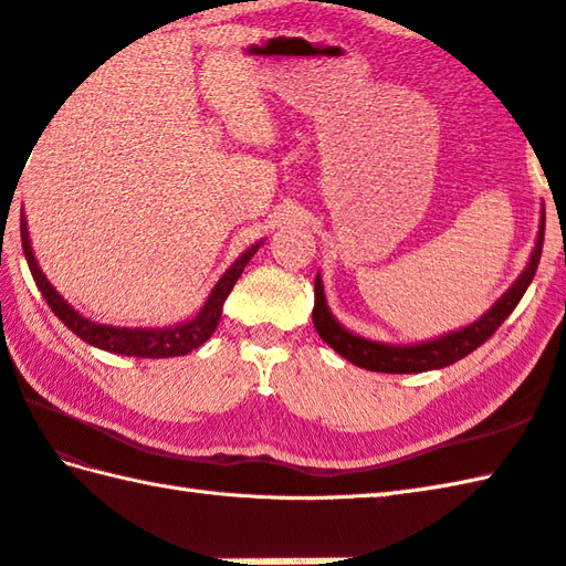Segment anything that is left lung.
Returning a JSON list of instances; mask_svg holds the SVG:
<instances>
[{"label":"left lung","instance_id":"left-lung-1","mask_svg":"<svg viewBox=\"0 0 566 566\" xmlns=\"http://www.w3.org/2000/svg\"><path fill=\"white\" fill-rule=\"evenodd\" d=\"M543 238H545V216H543V223H539V235H537V243L533 250V258H531V262H527L525 272L518 276V280H515L511 290L489 308V314H484L476 323H472V326L444 335V338L420 343V345H403V347L381 345V343L357 338V335L347 333L340 323L331 316V311L326 306V296H323L321 276H316V286H314V292H316V304H314L316 333L333 347L335 353L343 355L345 359H350L353 365L369 369V371L411 375V371H428V369L448 367V365L457 363V359L467 357L469 353H474L479 345H484L491 335L499 331L501 323L511 316V311L518 306L525 290L533 282L539 255H543Z\"/></svg>","mask_w":566,"mask_h":566}]
</instances>
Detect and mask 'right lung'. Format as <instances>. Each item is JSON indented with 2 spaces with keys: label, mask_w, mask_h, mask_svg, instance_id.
Instances as JSON below:
<instances>
[{
  "label": "right lung",
  "mask_w": 566,
  "mask_h": 566,
  "mask_svg": "<svg viewBox=\"0 0 566 566\" xmlns=\"http://www.w3.org/2000/svg\"><path fill=\"white\" fill-rule=\"evenodd\" d=\"M21 245H23V255H27V262H29V270L33 274V282L41 290L53 314L84 343L99 347V350H106V353L128 355V357H177V355H187L191 350H197L199 345L207 343L211 338V333L216 331V326H219L226 296L231 294L238 276L243 274L250 258L260 250V243H255L231 264V270H228L219 280V284L213 286L209 302L203 304L199 316L191 318L189 323H182V326H175V328H116V326H102V323H92L90 318L80 316L77 311L53 290L51 282H48L45 274L41 272L39 262L33 258L27 221L23 219H21Z\"/></svg>",
  "instance_id": "right-lung-1"
}]
</instances>
